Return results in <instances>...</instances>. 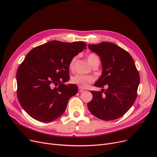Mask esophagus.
Masks as SVG:
<instances>
[{"mask_svg": "<svg viewBox=\"0 0 157 157\" xmlns=\"http://www.w3.org/2000/svg\"><path fill=\"white\" fill-rule=\"evenodd\" d=\"M78 92H80V93H81V92H84V90H83V89H82V88H78Z\"/></svg>", "mask_w": 157, "mask_h": 157, "instance_id": "34e87169", "label": "esophagus"}]
</instances>
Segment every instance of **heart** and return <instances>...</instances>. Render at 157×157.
Instances as JSON below:
<instances>
[{"label": "heart", "mask_w": 157, "mask_h": 157, "mask_svg": "<svg viewBox=\"0 0 157 157\" xmlns=\"http://www.w3.org/2000/svg\"><path fill=\"white\" fill-rule=\"evenodd\" d=\"M76 60V57H74L71 59L69 63V68L72 69L74 63ZM87 60L90 65L94 64L95 62H99V58L95 54H90L87 56ZM93 78L90 76H85L83 75H76L72 78V83L77 85L79 88H86L88 85L93 82Z\"/></svg>", "instance_id": "obj_1"}]
</instances>
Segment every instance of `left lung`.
I'll return each instance as SVG.
<instances>
[{"instance_id": "1", "label": "left lung", "mask_w": 157, "mask_h": 157, "mask_svg": "<svg viewBox=\"0 0 157 157\" xmlns=\"http://www.w3.org/2000/svg\"><path fill=\"white\" fill-rule=\"evenodd\" d=\"M88 48L100 56L102 72L94 84L102 90L91 91L93 98L88 108L101 120L118 119L129 110L137 97L140 79L134 61L125 49L112 43L89 44ZM105 84L107 90L102 88Z\"/></svg>"}]
</instances>
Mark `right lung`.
Here are the masks:
<instances>
[{
  "label": "right lung",
  "mask_w": 157,
  "mask_h": 157,
  "mask_svg": "<svg viewBox=\"0 0 157 157\" xmlns=\"http://www.w3.org/2000/svg\"><path fill=\"white\" fill-rule=\"evenodd\" d=\"M86 49L82 41L52 40L27 54L16 73L17 96L32 118L49 122L64 113L70 98L78 93L76 85H64L69 79V63Z\"/></svg>",
  "instance_id": "right-lung-1"
}]
</instances>
